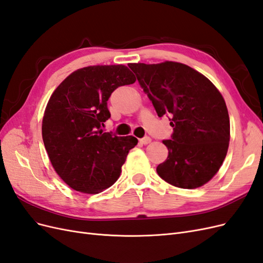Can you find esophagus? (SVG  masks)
Listing matches in <instances>:
<instances>
[{"instance_id": "obj_1", "label": "esophagus", "mask_w": 263, "mask_h": 263, "mask_svg": "<svg viewBox=\"0 0 263 263\" xmlns=\"http://www.w3.org/2000/svg\"><path fill=\"white\" fill-rule=\"evenodd\" d=\"M139 142H140L141 145H148V144H150V142H151V138L150 137H144V138L139 139Z\"/></svg>"}]
</instances>
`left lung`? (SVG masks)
I'll list each match as a JSON object with an SVG mask.
<instances>
[{
	"label": "left lung",
	"mask_w": 263,
	"mask_h": 263,
	"mask_svg": "<svg viewBox=\"0 0 263 263\" xmlns=\"http://www.w3.org/2000/svg\"><path fill=\"white\" fill-rule=\"evenodd\" d=\"M159 117L169 114L172 138L166 160L157 166L159 177L181 189L206 184L225 160L230 139L224 98L208 78L174 61L129 63Z\"/></svg>",
	"instance_id": "left-lung-1"
}]
</instances>
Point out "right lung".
I'll list each match as a JSON object with an SVG mask.
<instances>
[{
    "label": "right lung",
    "instance_id": "obj_1",
    "mask_svg": "<svg viewBox=\"0 0 263 263\" xmlns=\"http://www.w3.org/2000/svg\"><path fill=\"white\" fill-rule=\"evenodd\" d=\"M136 78L123 65L90 66L69 74L53 91L43 117V140L54 171L78 192L98 194L121 176L133 136L103 133L107 100Z\"/></svg>",
    "mask_w": 263,
    "mask_h": 263
}]
</instances>
